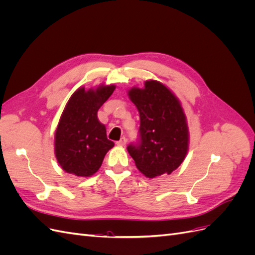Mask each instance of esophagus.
Here are the masks:
<instances>
[{"mask_svg": "<svg viewBox=\"0 0 255 255\" xmlns=\"http://www.w3.org/2000/svg\"><path fill=\"white\" fill-rule=\"evenodd\" d=\"M116 143H117L120 146H125L127 144V138L126 137H121V139L119 141L116 142Z\"/></svg>", "mask_w": 255, "mask_h": 255, "instance_id": "1", "label": "esophagus"}]
</instances>
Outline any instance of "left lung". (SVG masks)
Masks as SVG:
<instances>
[{"instance_id": "left-lung-1", "label": "left lung", "mask_w": 255, "mask_h": 255, "mask_svg": "<svg viewBox=\"0 0 255 255\" xmlns=\"http://www.w3.org/2000/svg\"><path fill=\"white\" fill-rule=\"evenodd\" d=\"M128 97L140 116L139 136L128 145L138 170L145 176L170 174L188 150V128L181 103L165 85L146 81L144 88H132Z\"/></svg>"}]
</instances>
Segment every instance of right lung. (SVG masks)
Segmentation results:
<instances>
[{
    "mask_svg": "<svg viewBox=\"0 0 255 255\" xmlns=\"http://www.w3.org/2000/svg\"><path fill=\"white\" fill-rule=\"evenodd\" d=\"M116 86L76 90L61 114L55 133V155L60 167L76 176H90L101 167L105 154L114 146L97 113Z\"/></svg>",
    "mask_w": 255,
    "mask_h": 255,
    "instance_id": "obj_1",
    "label": "right lung"
}]
</instances>
